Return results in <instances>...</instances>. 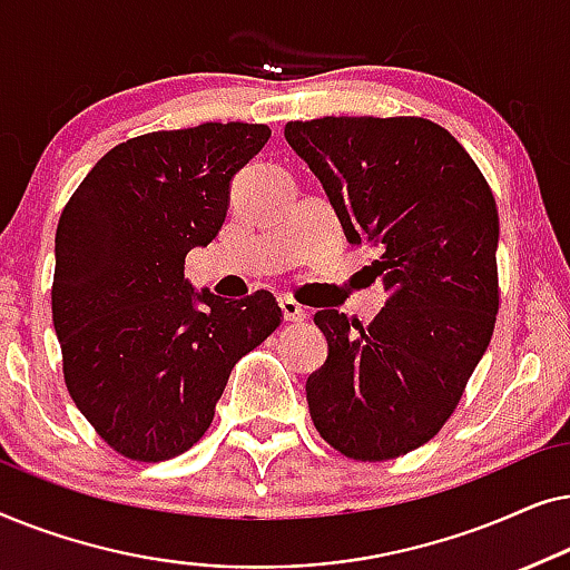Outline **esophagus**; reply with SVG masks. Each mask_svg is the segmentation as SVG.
Listing matches in <instances>:
<instances>
[{
    "label": "esophagus",
    "instance_id": "obj_1",
    "mask_svg": "<svg viewBox=\"0 0 570 570\" xmlns=\"http://www.w3.org/2000/svg\"><path fill=\"white\" fill-rule=\"evenodd\" d=\"M279 308H283L285 322H291V324L306 322V316H308V311L303 308L298 301H293V298H279Z\"/></svg>",
    "mask_w": 570,
    "mask_h": 570
}]
</instances>
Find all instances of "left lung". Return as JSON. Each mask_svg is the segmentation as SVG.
Listing matches in <instances>:
<instances>
[{"label": "left lung", "instance_id": "left-lung-1", "mask_svg": "<svg viewBox=\"0 0 570 570\" xmlns=\"http://www.w3.org/2000/svg\"><path fill=\"white\" fill-rule=\"evenodd\" d=\"M285 137L350 244L381 252L368 269L386 293L368 326L316 311L330 355L306 381L311 420L355 462L404 456L451 417L493 337L495 197L470 153L423 116H324L291 121Z\"/></svg>", "mask_w": 570, "mask_h": 570}]
</instances>
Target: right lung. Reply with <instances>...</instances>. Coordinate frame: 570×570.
<instances>
[{"label":"right lung","mask_w":570,"mask_h":570,"mask_svg":"<svg viewBox=\"0 0 570 570\" xmlns=\"http://www.w3.org/2000/svg\"><path fill=\"white\" fill-rule=\"evenodd\" d=\"M269 135L267 124L209 121L131 137L65 205L51 285L61 368L116 454L163 462L189 451L233 365L283 322L269 291L223 301L184 279L186 254L223 228L230 178Z\"/></svg>","instance_id":"1"}]
</instances>
